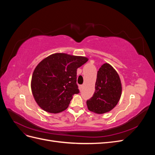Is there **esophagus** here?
Segmentation results:
<instances>
[{
	"mask_svg": "<svg viewBox=\"0 0 155 155\" xmlns=\"http://www.w3.org/2000/svg\"><path fill=\"white\" fill-rule=\"evenodd\" d=\"M80 87V90H82L83 87V85H80V87Z\"/></svg>",
	"mask_w": 155,
	"mask_h": 155,
	"instance_id": "1",
	"label": "esophagus"
}]
</instances>
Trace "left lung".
I'll use <instances>...</instances> for the list:
<instances>
[{
    "label": "left lung",
    "instance_id": "8db88e82",
    "mask_svg": "<svg viewBox=\"0 0 155 155\" xmlns=\"http://www.w3.org/2000/svg\"><path fill=\"white\" fill-rule=\"evenodd\" d=\"M121 91L118 72L110 64H104L97 71L94 94L87 101L88 110L96 114L110 111L118 104Z\"/></svg>",
    "mask_w": 155,
    "mask_h": 155
}]
</instances>
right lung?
I'll return each mask as SVG.
<instances>
[{
    "label": "right lung",
    "mask_w": 155,
    "mask_h": 155,
    "mask_svg": "<svg viewBox=\"0 0 155 155\" xmlns=\"http://www.w3.org/2000/svg\"><path fill=\"white\" fill-rule=\"evenodd\" d=\"M88 59L64 53L51 54L37 64L32 74V94L42 109L50 113L66 110L75 94L77 69Z\"/></svg>",
    "instance_id": "1"
}]
</instances>
